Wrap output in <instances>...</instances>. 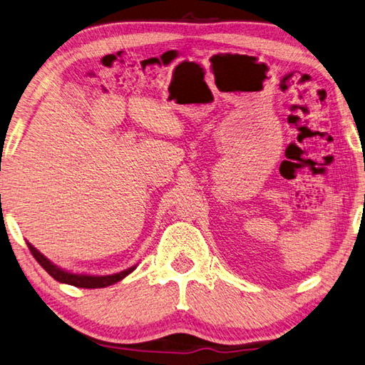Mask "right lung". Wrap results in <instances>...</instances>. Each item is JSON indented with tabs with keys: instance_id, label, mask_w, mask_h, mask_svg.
<instances>
[{
	"instance_id": "1",
	"label": "right lung",
	"mask_w": 365,
	"mask_h": 365,
	"mask_svg": "<svg viewBox=\"0 0 365 365\" xmlns=\"http://www.w3.org/2000/svg\"><path fill=\"white\" fill-rule=\"evenodd\" d=\"M28 248H30L31 255L34 256V259L38 261L42 267L46 269V272L53 277L56 282L60 283H66V284H73V287L77 288H106V287H110V284L120 282L121 278H125L128 274H131L134 267H130L123 270V272L120 274H113V275H104V277H95V275H81V274H71L66 272V270H61L56 266H53L52 262H50L44 255H41L38 250H36L31 244H28Z\"/></svg>"
}]
</instances>
